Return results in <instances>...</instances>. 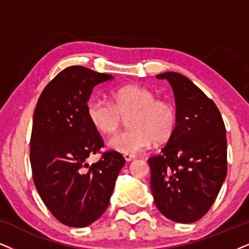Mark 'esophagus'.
Wrapping results in <instances>:
<instances>
[{
    "instance_id": "esophagus-1",
    "label": "esophagus",
    "mask_w": 249,
    "mask_h": 249,
    "mask_svg": "<svg viewBox=\"0 0 249 249\" xmlns=\"http://www.w3.org/2000/svg\"><path fill=\"white\" fill-rule=\"evenodd\" d=\"M124 158L125 159V161H131L135 159V156H131V155H124Z\"/></svg>"
}]
</instances>
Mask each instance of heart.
I'll return each instance as SVG.
<instances>
[{"label":"heart","instance_id":"obj_1","mask_svg":"<svg viewBox=\"0 0 249 249\" xmlns=\"http://www.w3.org/2000/svg\"><path fill=\"white\" fill-rule=\"evenodd\" d=\"M112 104L103 99L89 100L87 114L94 129L104 135L114 134L127 118L129 129L109 141L110 149L122 155H137L152 142H166L177 127V109L170 101L157 99L149 89L128 84L110 92Z\"/></svg>","mask_w":249,"mask_h":249}]
</instances>
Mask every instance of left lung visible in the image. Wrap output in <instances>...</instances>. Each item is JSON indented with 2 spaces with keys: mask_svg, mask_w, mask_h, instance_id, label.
I'll list each match as a JSON object with an SVG mask.
<instances>
[{
  "mask_svg": "<svg viewBox=\"0 0 249 249\" xmlns=\"http://www.w3.org/2000/svg\"><path fill=\"white\" fill-rule=\"evenodd\" d=\"M174 92L176 130L160 155L149 158L158 210L177 223H194L209 211L228 173V143L216 104L181 73L156 76Z\"/></svg>",
  "mask_w": 249,
  "mask_h": 249,
  "instance_id": "1",
  "label": "left lung"
}]
</instances>
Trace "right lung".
Returning a JSON list of instances; mask_svg holds the SVG:
<instances>
[{"label": "right lung", "mask_w": 249, "mask_h": 249, "mask_svg": "<svg viewBox=\"0 0 249 249\" xmlns=\"http://www.w3.org/2000/svg\"><path fill=\"white\" fill-rule=\"evenodd\" d=\"M82 66L63 69L46 85L36 103L30 142L32 177L52 214L67 226L85 228L105 213L124 158L106 151L89 121L87 105L96 85L112 79Z\"/></svg>", "instance_id": "obj_1"}]
</instances>
